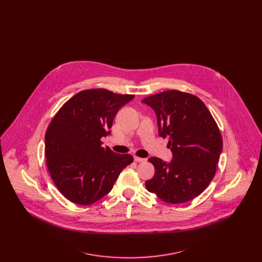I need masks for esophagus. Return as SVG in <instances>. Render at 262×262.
Listing matches in <instances>:
<instances>
[{
	"mask_svg": "<svg viewBox=\"0 0 262 262\" xmlns=\"http://www.w3.org/2000/svg\"><path fill=\"white\" fill-rule=\"evenodd\" d=\"M134 159H135L136 162H144V161H145L144 158H140V157H137V156H135Z\"/></svg>",
	"mask_w": 262,
	"mask_h": 262,
	"instance_id": "1",
	"label": "esophagus"
}]
</instances>
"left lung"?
Wrapping results in <instances>:
<instances>
[{"label":"left lung","mask_w":262,"mask_h":262,"mask_svg":"<svg viewBox=\"0 0 262 262\" xmlns=\"http://www.w3.org/2000/svg\"><path fill=\"white\" fill-rule=\"evenodd\" d=\"M154 110L158 134L169 137L170 162L148 159L154 177L145 182L147 190L165 202L178 204L193 200L208 187L223 148L218 125L196 96L168 90L142 100Z\"/></svg>","instance_id":"8db88e82"}]
</instances>
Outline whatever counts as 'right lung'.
<instances>
[{"mask_svg":"<svg viewBox=\"0 0 262 262\" xmlns=\"http://www.w3.org/2000/svg\"><path fill=\"white\" fill-rule=\"evenodd\" d=\"M135 95L106 89L75 94L56 114L45 135L46 163L64 198L89 205L108 194L120 173L134 161L129 154L102 147L118 111Z\"/></svg>","mask_w":262,"mask_h":262,"instance_id":"1","label":"right lung"}]
</instances>
